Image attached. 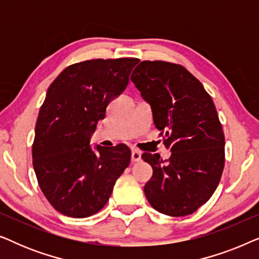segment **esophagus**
<instances>
[{
	"label": "esophagus",
	"instance_id": "obj_1",
	"mask_svg": "<svg viewBox=\"0 0 259 259\" xmlns=\"http://www.w3.org/2000/svg\"><path fill=\"white\" fill-rule=\"evenodd\" d=\"M131 159H132L133 162L140 161V159H141V152H139L138 150H132V157H131Z\"/></svg>",
	"mask_w": 259,
	"mask_h": 259
}]
</instances>
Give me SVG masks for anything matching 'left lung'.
Returning <instances> with one entry per match:
<instances>
[{
    "label": "left lung",
    "mask_w": 259,
    "mask_h": 259,
    "mask_svg": "<svg viewBox=\"0 0 259 259\" xmlns=\"http://www.w3.org/2000/svg\"><path fill=\"white\" fill-rule=\"evenodd\" d=\"M131 80L151 105L153 122L171 157L141 158L153 168L144 187L152 207L182 217L197 211L217 189L225 164V138L212 98L185 67L143 61Z\"/></svg>",
    "instance_id": "left-lung-1"
}]
</instances>
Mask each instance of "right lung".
Listing matches in <instances>:
<instances>
[{"label": "right lung", "instance_id": "right-lung-1", "mask_svg": "<svg viewBox=\"0 0 259 259\" xmlns=\"http://www.w3.org/2000/svg\"><path fill=\"white\" fill-rule=\"evenodd\" d=\"M138 62L134 58L87 60L67 67L49 86L31 152L40 189L60 213L73 218L97 213L130 165L126 145H98L93 151L90 140Z\"/></svg>", "mask_w": 259, "mask_h": 259}]
</instances>
